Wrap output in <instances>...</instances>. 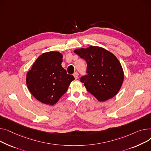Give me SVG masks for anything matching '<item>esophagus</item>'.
I'll use <instances>...</instances> for the list:
<instances>
[{
  "label": "esophagus",
  "mask_w": 151,
  "mask_h": 151,
  "mask_svg": "<svg viewBox=\"0 0 151 151\" xmlns=\"http://www.w3.org/2000/svg\"><path fill=\"white\" fill-rule=\"evenodd\" d=\"M74 78H75L76 79H77L78 77V73H75L74 74Z\"/></svg>",
  "instance_id": "34e87169"
}]
</instances>
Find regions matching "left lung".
Masks as SVG:
<instances>
[{"label":"left lung","instance_id":"1","mask_svg":"<svg viewBox=\"0 0 151 151\" xmlns=\"http://www.w3.org/2000/svg\"><path fill=\"white\" fill-rule=\"evenodd\" d=\"M75 54L85 60L88 75L82 77L87 91L100 102L117 94L122 85L124 74L119 61L105 49L95 46L77 49Z\"/></svg>","mask_w":151,"mask_h":151}]
</instances>
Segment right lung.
<instances>
[{
    "mask_svg": "<svg viewBox=\"0 0 151 151\" xmlns=\"http://www.w3.org/2000/svg\"><path fill=\"white\" fill-rule=\"evenodd\" d=\"M63 55L57 51L43 53L26 75V84L31 94L42 104H56L74 80L61 66Z\"/></svg>",
    "mask_w": 151,
    "mask_h": 151,
    "instance_id": "add662e5",
    "label": "right lung"
}]
</instances>
